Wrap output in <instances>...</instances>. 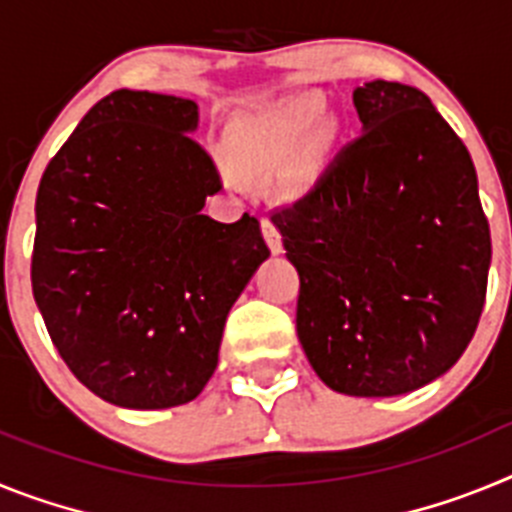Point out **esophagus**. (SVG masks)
Instances as JSON below:
<instances>
[{"label": "esophagus", "instance_id": "34e87169", "mask_svg": "<svg viewBox=\"0 0 512 512\" xmlns=\"http://www.w3.org/2000/svg\"><path fill=\"white\" fill-rule=\"evenodd\" d=\"M261 230H264V238H266V243H269L271 253H282V235H279L277 225L271 223L269 217H264V220H261Z\"/></svg>", "mask_w": 512, "mask_h": 512}]
</instances>
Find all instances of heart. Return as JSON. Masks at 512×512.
<instances>
[{
	"instance_id": "b5f03b06",
	"label": "heart",
	"mask_w": 512,
	"mask_h": 512,
	"mask_svg": "<svg viewBox=\"0 0 512 512\" xmlns=\"http://www.w3.org/2000/svg\"><path fill=\"white\" fill-rule=\"evenodd\" d=\"M320 94H297L259 112L243 115L228 130L230 151L238 166L259 169L282 158L297 139L301 143L282 166V184L289 192H305L315 184L328 164L330 153L341 138V122L333 115H320ZM223 174L238 179L230 161H223Z\"/></svg>"
}]
</instances>
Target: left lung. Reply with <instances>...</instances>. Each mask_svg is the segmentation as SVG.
<instances>
[{
	"label": "left lung",
	"mask_w": 512,
	"mask_h": 512,
	"mask_svg": "<svg viewBox=\"0 0 512 512\" xmlns=\"http://www.w3.org/2000/svg\"><path fill=\"white\" fill-rule=\"evenodd\" d=\"M361 135L271 215L300 274L297 336L330 390L395 397L459 361L492 243L467 146L420 89L354 92Z\"/></svg>",
	"instance_id": "left-lung-1"
}]
</instances>
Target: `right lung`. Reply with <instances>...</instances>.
<instances>
[{"label":"right lung","instance_id":"add662e5","mask_svg":"<svg viewBox=\"0 0 512 512\" xmlns=\"http://www.w3.org/2000/svg\"><path fill=\"white\" fill-rule=\"evenodd\" d=\"M197 120L192 99L117 89L40 179L35 302L74 377L120 408L200 395L230 307L269 259L256 217L202 215L223 184Z\"/></svg>","mask_w":512,"mask_h":512}]
</instances>
